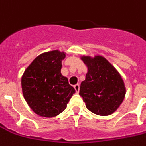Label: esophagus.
Returning <instances> with one entry per match:
<instances>
[{"instance_id":"obj_1","label":"esophagus","mask_w":146,"mask_h":146,"mask_svg":"<svg viewBox=\"0 0 146 146\" xmlns=\"http://www.w3.org/2000/svg\"><path fill=\"white\" fill-rule=\"evenodd\" d=\"M74 88H75V90H76V92H79V90H80V85H79V84H76L74 85Z\"/></svg>"}]
</instances>
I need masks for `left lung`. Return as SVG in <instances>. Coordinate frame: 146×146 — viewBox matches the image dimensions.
<instances>
[{"mask_svg":"<svg viewBox=\"0 0 146 146\" xmlns=\"http://www.w3.org/2000/svg\"><path fill=\"white\" fill-rule=\"evenodd\" d=\"M88 66L85 80L81 82L80 95L90 111L109 115L122 104L126 88L119 73L101 56L82 57Z\"/></svg>","mask_w":146,"mask_h":146,"instance_id":"1","label":"left lung"}]
</instances>
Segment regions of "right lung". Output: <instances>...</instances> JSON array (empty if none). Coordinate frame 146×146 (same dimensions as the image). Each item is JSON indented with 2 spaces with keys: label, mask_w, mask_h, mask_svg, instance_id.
Instances as JSON below:
<instances>
[{
  "label": "right lung",
  "mask_w": 146,
  "mask_h": 146,
  "mask_svg": "<svg viewBox=\"0 0 146 146\" xmlns=\"http://www.w3.org/2000/svg\"><path fill=\"white\" fill-rule=\"evenodd\" d=\"M66 54L58 50L38 56L23 73L21 80L25 100L38 115L52 118L66 108L75 89L61 73Z\"/></svg>",
  "instance_id": "right-lung-1"
}]
</instances>
